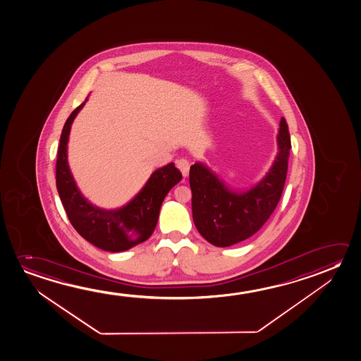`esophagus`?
I'll return each mask as SVG.
<instances>
[{
	"label": "esophagus",
	"instance_id": "1",
	"mask_svg": "<svg viewBox=\"0 0 361 361\" xmlns=\"http://www.w3.org/2000/svg\"><path fill=\"white\" fill-rule=\"evenodd\" d=\"M177 166L179 168V171L182 172V174H183V177H187L188 176L189 173V161H187V159H184V158H182V159H178L177 161Z\"/></svg>",
	"mask_w": 361,
	"mask_h": 361
}]
</instances>
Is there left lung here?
Returning <instances> with one entry per match:
<instances>
[{"label": "left lung", "mask_w": 361, "mask_h": 361, "mask_svg": "<svg viewBox=\"0 0 361 361\" xmlns=\"http://www.w3.org/2000/svg\"><path fill=\"white\" fill-rule=\"evenodd\" d=\"M277 144L279 153L269 173L245 193L226 187L202 163L190 166L193 221L200 235L213 246H232L250 238L275 211L286 182L291 149L285 118L281 119Z\"/></svg>", "instance_id": "left-lung-1"}]
</instances>
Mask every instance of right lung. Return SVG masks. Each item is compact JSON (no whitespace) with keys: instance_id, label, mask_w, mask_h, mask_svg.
I'll return each instance as SVG.
<instances>
[{"instance_id":"right-lung-1","label":"right lung","mask_w":361,"mask_h":361,"mask_svg":"<svg viewBox=\"0 0 361 361\" xmlns=\"http://www.w3.org/2000/svg\"><path fill=\"white\" fill-rule=\"evenodd\" d=\"M85 102L70 114L63 126L56 161V188L70 224L82 238L104 251H126L152 235L161 203L168 192L179 183L182 173L174 163H169L157 169L126 206L110 211L92 206L76 187L68 166L70 128Z\"/></svg>"}]
</instances>
